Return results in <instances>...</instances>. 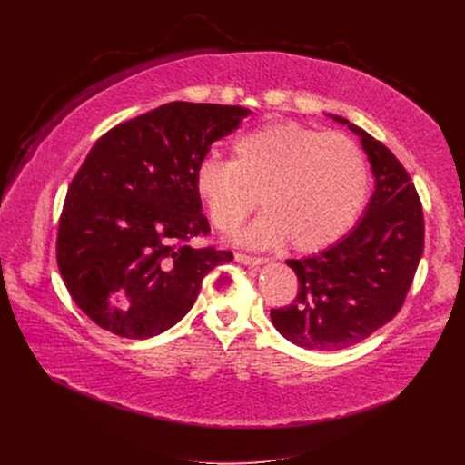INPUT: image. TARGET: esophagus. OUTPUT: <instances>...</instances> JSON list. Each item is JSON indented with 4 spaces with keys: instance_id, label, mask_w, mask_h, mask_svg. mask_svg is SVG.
<instances>
[{
    "instance_id": "1",
    "label": "esophagus",
    "mask_w": 465,
    "mask_h": 465,
    "mask_svg": "<svg viewBox=\"0 0 465 465\" xmlns=\"http://www.w3.org/2000/svg\"><path fill=\"white\" fill-rule=\"evenodd\" d=\"M235 260L239 263H247V265H262L267 262V258H263V256H251L245 252H235Z\"/></svg>"
}]
</instances>
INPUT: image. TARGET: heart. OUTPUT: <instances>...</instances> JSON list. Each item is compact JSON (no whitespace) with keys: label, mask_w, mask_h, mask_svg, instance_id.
<instances>
[{"label":"heart","mask_w":465,"mask_h":465,"mask_svg":"<svg viewBox=\"0 0 465 465\" xmlns=\"http://www.w3.org/2000/svg\"><path fill=\"white\" fill-rule=\"evenodd\" d=\"M195 192L213 226L233 233L260 207L267 213L245 233L251 245H288L319 252L343 237L368 195V163L358 143L298 122H270L232 144V160L203 158Z\"/></svg>","instance_id":"1"}]
</instances>
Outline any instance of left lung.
<instances>
[{
    "mask_svg": "<svg viewBox=\"0 0 465 465\" xmlns=\"http://www.w3.org/2000/svg\"><path fill=\"white\" fill-rule=\"evenodd\" d=\"M349 126L370 156L375 192L347 237L314 256L286 260L298 294L272 309L277 331L307 351L352 347L392 321L424 252L422 203L405 167L381 141Z\"/></svg>",
    "mask_w": 465,
    "mask_h": 465,
    "instance_id": "8db88e82",
    "label": "left lung"
}]
</instances>
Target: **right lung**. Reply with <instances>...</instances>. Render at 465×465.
Here are the masks:
<instances>
[{"instance_id":"obj_1","label":"right lung","mask_w":465,"mask_h":465,"mask_svg":"<svg viewBox=\"0 0 465 465\" xmlns=\"http://www.w3.org/2000/svg\"><path fill=\"white\" fill-rule=\"evenodd\" d=\"M237 105L171 102L111 128L73 177L56 262L73 302L100 328L154 337L192 309L203 277L233 260L190 241L211 233L195 169L239 128Z\"/></svg>"}]
</instances>
